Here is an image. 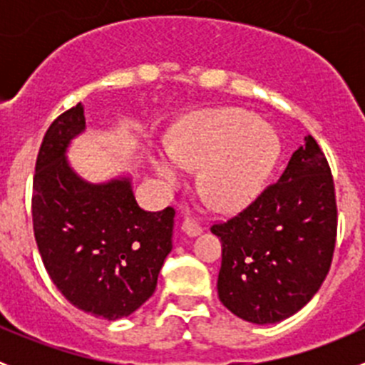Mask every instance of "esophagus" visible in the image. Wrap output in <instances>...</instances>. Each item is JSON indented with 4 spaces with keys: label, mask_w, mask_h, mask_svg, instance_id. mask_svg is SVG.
I'll return each instance as SVG.
<instances>
[{
    "label": "esophagus",
    "mask_w": 365,
    "mask_h": 365,
    "mask_svg": "<svg viewBox=\"0 0 365 365\" xmlns=\"http://www.w3.org/2000/svg\"><path fill=\"white\" fill-rule=\"evenodd\" d=\"M182 231L187 235V237H197V235L203 231V227H201L196 220L183 219L182 220Z\"/></svg>",
    "instance_id": "34e87169"
}]
</instances>
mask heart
I'll return each mask as SVG.
<instances>
[{
    "label": "heart",
    "instance_id": "obj_1",
    "mask_svg": "<svg viewBox=\"0 0 365 365\" xmlns=\"http://www.w3.org/2000/svg\"><path fill=\"white\" fill-rule=\"evenodd\" d=\"M281 153L270 125L244 109H210L190 116L171 148L152 155L159 178L175 185L187 168H201L200 190L213 208L235 210L263 187Z\"/></svg>",
    "mask_w": 365,
    "mask_h": 365
}]
</instances>
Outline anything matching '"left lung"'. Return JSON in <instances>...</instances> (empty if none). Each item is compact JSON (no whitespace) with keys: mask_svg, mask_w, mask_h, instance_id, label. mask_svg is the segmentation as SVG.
Instances as JSON below:
<instances>
[{"mask_svg":"<svg viewBox=\"0 0 365 365\" xmlns=\"http://www.w3.org/2000/svg\"><path fill=\"white\" fill-rule=\"evenodd\" d=\"M212 233L222 242L217 292L235 316L270 325L300 311L329 274L337 233L334 180L314 138L277 183Z\"/></svg>","mask_w":365,"mask_h":365,"instance_id":"obj_1","label":"left lung"}]
</instances>
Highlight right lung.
<instances>
[{
	"instance_id": "1",
	"label": "right lung",
	"mask_w": 365,
	"mask_h": 365,
	"mask_svg": "<svg viewBox=\"0 0 365 365\" xmlns=\"http://www.w3.org/2000/svg\"><path fill=\"white\" fill-rule=\"evenodd\" d=\"M84 128L81 104L47 128L33 178V230L61 295L81 311L114 322L138 311L155 292L173 249L175 210H143L130 175L102 183L81 178L67 152Z\"/></svg>"
}]
</instances>
